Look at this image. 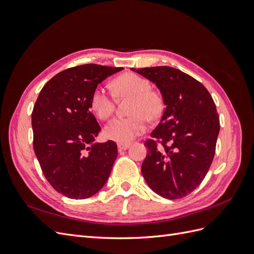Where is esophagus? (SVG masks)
Here are the masks:
<instances>
[{
	"mask_svg": "<svg viewBox=\"0 0 254 254\" xmlns=\"http://www.w3.org/2000/svg\"><path fill=\"white\" fill-rule=\"evenodd\" d=\"M130 146H131V144H130V143H119L118 144L119 150H126L130 147Z\"/></svg>",
	"mask_w": 254,
	"mask_h": 254,
	"instance_id": "34e87169",
	"label": "esophagus"
}]
</instances>
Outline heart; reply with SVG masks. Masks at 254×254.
<instances>
[{"mask_svg":"<svg viewBox=\"0 0 254 254\" xmlns=\"http://www.w3.org/2000/svg\"><path fill=\"white\" fill-rule=\"evenodd\" d=\"M112 89L118 96H131L130 115L115 118L105 126V135L108 139L128 143L147 128V118L157 120L163 111V99L151 90L148 79L135 73H125L115 78ZM91 108L99 119H108L114 110L113 97L103 87H97L91 96Z\"/></svg>","mask_w":254,"mask_h":254,"instance_id":"obj_1","label":"heart"}]
</instances>
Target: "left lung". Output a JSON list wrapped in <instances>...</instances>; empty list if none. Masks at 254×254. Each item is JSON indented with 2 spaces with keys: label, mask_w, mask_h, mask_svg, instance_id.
Masks as SVG:
<instances>
[{
  "label": "left lung",
  "mask_w": 254,
  "mask_h": 254,
  "mask_svg": "<svg viewBox=\"0 0 254 254\" xmlns=\"http://www.w3.org/2000/svg\"><path fill=\"white\" fill-rule=\"evenodd\" d=\"M155 83L165 110L151 137L141 171L148 187L166 199L191 193L209 171L219 133V117L202 83L178 68L152 66L131 68Z\"/></svg>",
  "instance_id": "obj_1"
}]
</instances>
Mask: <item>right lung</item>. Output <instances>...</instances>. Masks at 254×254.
Listing matches in <instances>:
<instances>
[{
	"instance_id": "obj_1",
	"label": "right lung",
	"mask_w": 254,
	"mask_h": 254,
	"mask_svg": "<svg viewBox=\"0 0 254 254\" xmlns=\"http://www.w3.org/2000/svg\"><path fill=\"white\" fill-rule=\"evenodd\" d=\"M123 70L99 64L67 68L42 88L32 114L34 150L45 178L64 196L86 199L108 180L118 146L95 142L101 127L90 112L103 80Z\"/></svg>"
}]
</instances>
